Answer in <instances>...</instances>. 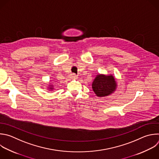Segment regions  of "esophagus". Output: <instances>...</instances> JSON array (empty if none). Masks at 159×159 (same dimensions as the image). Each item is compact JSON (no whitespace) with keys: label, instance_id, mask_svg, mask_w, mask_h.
<instances>
[{"label":"esophagus","instance_id":"34e87169","mask_svg":"<svg viewBox=\"0 0 159 159\" xmlns=\"http://www.w3.org/2000/svg\"><path fill=\"white\" fill-rule=\"evenodd\" d=\"M70 77L72 79H75L77 78V75H76L75 74H71L70 75Z\"/></svg>","mask_w":159,"mask_h":159}]
</instances>
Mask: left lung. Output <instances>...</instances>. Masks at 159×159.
<instances>
[{
  "mask_svg": "<svg viewBox=\"0 0 159 159\" xmlns=\"http://www.w3.org/2000/svg\"><path fill=\"white\" fill-rule=\"evenodd\" d=\"M92 89L98 97L107 96L116 89L117 83L112 75H97L92 83Z\"/></svg>",
  "mask_w": 159,
  "mask_h": 159,
  "instance_id": "obj_1",
  "label": "left lung"
}]
</instances>
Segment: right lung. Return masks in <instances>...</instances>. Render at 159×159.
<instances>
[{"instance_id": "obj_1", "label": "right lung", "mask_w": 159, "mask_h": 159, "mask_svg": "<svg viewBox=\"0 0 159 159\" xmlns=\"http://www.w3.org/2000/svg\"><path fill=\"white\" fill-rule=\"evenodd\" d=\"M51 86H52V85H51ZM52 89H53V88H52V87H50V89H51V90H52Z\"/></svg>"}]
</instances>
